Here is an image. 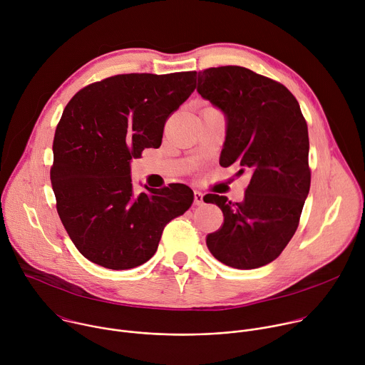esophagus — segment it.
<instances>
[{
    "instance_id": "34e87169",
    "label": "esophagus",
    "mask_w": 365,
    "mask_h": 365,
    "mask_svg": "<svg viewBox=\"0 0 365 365\" xmlns=\"http://www.w3.org/2000/svg\"><path fill=\"white\" fill-rule=\"evenodd\" d=\"M193 203L197 205V206L203 203V193L202 192H199V190L193 192Z\"/></svg>"
}]
</instances>
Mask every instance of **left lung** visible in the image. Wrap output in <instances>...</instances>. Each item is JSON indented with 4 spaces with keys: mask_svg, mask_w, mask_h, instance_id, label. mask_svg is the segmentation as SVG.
Here are the masks:
<instances>
[{
    "mask_svg": "<svg viewBox=\"0 0 365 365\" xmlns=\"http://www.w3.org/2000/svg\"><path fill=\"white\" fill-rule=\"evenodd\" d=\"M196 91L227 118L220 165H237V176H251L241 203L214 193L203 197L224 214V225L206 237V245L230 267L266 266L294 235L310 187L299 102L284 85L241 66L199 72Z\"/></svg>",
    "mask_w": 365,
    "mask_h": 365,
    "instance_id": "1",
    "label": "left lung"
}]
</instances>
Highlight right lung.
I'll use <instances>...</instances> for the list:
<instances>
[{"instance_id":"obj_1","label":"right lung","mask_w":365,"mask_h":365,"mask_svg":"<svg viewBox=\"0 0 365 365\" xmlns=\"http://www.w3.org/2000/svg\"><path fill=\"white\" fill-rule=\"evenodd\" d=\"M196 72L128 73L81 89L66 106L53 140L50 180L61 221L89 262L111 270L144 264L168 222L193 202L173 183L135 193L131 160L162 144L165 123L190 96Z\"/></svg>"}]
</instances>
